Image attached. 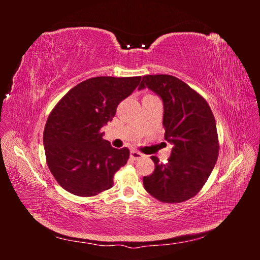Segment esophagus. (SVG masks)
<instances>
[{"label":"esophagus","mask_w":260,"mask_h":260,"mask_svg":"<svg viewBox=\"0 0 260 260\" xmlns=\"http://www.w3.org/2000/svg\"><path fill=\"white\" fill-rule=\"evenodd\" d=\"M130 157L133 160H139L141 158H143L144 155L141 154L140 152H137V151H131L130 152Z\"/></svg>","instance_id":"1"}]
</instances>
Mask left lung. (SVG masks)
Returning a JSON list of instances; mask_svg holds the SVG:
<instances>
[{
    "label": "left lung",
    "mask_w": 260,
    "mask_h": 260,
    "mask_svg": "<svg viewBox=\"0 0 260 260\" xmlns=\"http://www.w3.org/2000/svg\"><path fill=\"white\" fill-rule=\"evenodd\" d=\"M146 86L164 102L165 139L174 147L167 164L151 157L155 170L143 178L144 187L162 203L185 202L202 190L218 159L214 114L199 92L174 76H143L139 90Z\"/></svg>",
    "instance_id": "1"
}]
</instances>
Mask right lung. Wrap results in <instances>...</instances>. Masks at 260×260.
Here are the masks:
<instances>
[{"label":"right lung","instance_id":"add662e5","mask_svg":"<svg viewBox=\"0 0 260 260\" xmlns=\"http://www.w3.org/2000/svg\"><path fill=\"white\" fill-rule=\"evenodd\" d=\"M140 81V76L90 78L70 89L52 109L43 132L46 164L69 193L91 198L113 186L114 175L127 164L130 152L111 146L101 129Z\"/></svg>","mask_w":260,"mask_h":260}]
</instances>
